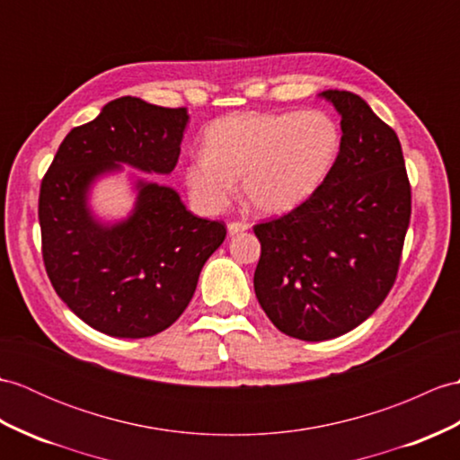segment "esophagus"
I'll return each instance as SVG.
<instances>
[{
	"label": "esophagus",
	"instance_id": "esophagus-1",
	"mask_svg": "<svg viewBox=\"0 0 460 460\" xmlns=\"http://www.w3.org/2000/svg\"><path fill=\"white\" fill-rule=\"evenodd\" d=\"M247 229H249V223H244V221H231L229 226H227L229 234H237V233H243V231H247Z\"/></svg>",
	"mask_w": 460,
	"mask_h": 460
}]
</instances>
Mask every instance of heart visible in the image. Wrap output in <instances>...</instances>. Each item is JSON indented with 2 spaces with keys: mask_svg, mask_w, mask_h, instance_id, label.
Listing matches in <instances>:
<instances>
[{
  "mask_svg": "<svg viewBox=\"0 0 460 460\" xmlns=\"http://www.w3.org/2000/svg\"><path fill=\"white\" fill-rule=\"evenodd\" d=\"M341 146V127L323 110L221 117L204 133V155L186 163L184 184L201 211L219 213L231 204L241 178L256 211L282 216L325 184Z\"/></svg>",
  "mask_w": 460,
  "mask_h": 460,
  "instance_id": "heart-1",
  "label": "heart"
}]
</instances>
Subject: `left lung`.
Returning a JSON list of instances; mask_svg holds the SVG:
<instances>
[{
  "label": "left lung",
  "instance_id": "left-lung-1",
  "mask_svg": "<svg viewBox=\"0 0 460 460\" xmlns=\"http://www.w3.org/2000/svg\"><path fill=\"white\" fill-rule=\"evenodd\" d=\"M341 115L333 172L305 204L254 226V292L282 333L327 341L376 312L396 282L411 188L402 145L360 95L319 93Z\"/></svg>",
  "mask_w": 460,
  "mask_h": 460
}]
</instances>
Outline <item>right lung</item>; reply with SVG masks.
Instances as JSON below:
<instances>
[{
    "mask_svg": "<svg viewBox=\"0 0 460 460\" xmlns=\"http://www.w3.org/2000/svg\"><path fill=\"white\" fill-rule=\"evenodd\" d=\"M186 108L138 98L110 102L74 127L40 181L42 261L60 300L84 323L123 339L153 337L184 314L206 261L226 241L223 221L196 217L178 191L137 180L127 219L105 226L88 208L95 178L129 164L170 174L188 125Z\"/></svg>",
    "mask_w": 460,
    "mask_h": 460,
    "instance_id": "right-lung-1",
    "label": "right lung"
}]
</instances>
